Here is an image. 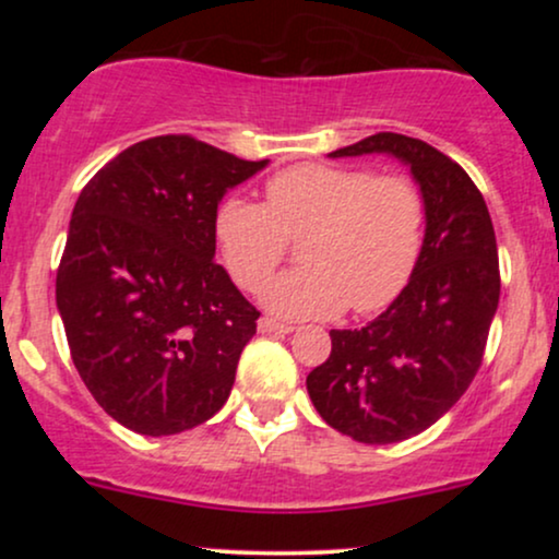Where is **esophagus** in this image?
<instances>
[{"label": "esophagus", "mask_w": 559, "mask_h": 559, "mask_svg": "<svg viewBox=\"0 0 559 559\" xmlns=\"http://www.w3.org/2000/svg\"><path fill=\"white\" fill-rule=\"evenodd\" d=\"M258 329H260V333H281V336H286V333L294 331L292 325L278 323V320H273V318H260Z\"/></svg>", "instance_id": "34e87169"}]
</instances>
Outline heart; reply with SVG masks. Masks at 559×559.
<instances>
[{
	"label": "heart",
	"instance_id": "b5f03b06",
	"mask_svg": "<svg viewBox=\"0 0 559 559\" xmlns=\"http://www.w3.org/2000/svg\"><path fill=\"white\" fill-rule=\"evenodd\" d=\"M426 234V199L404 176L368 168L297 165L265 186V204L223 199L215 241L230 278L258 288L301 239V267L262 286L260 299L281 318H333L349 305L376 312L400 297L418 265Z\"/></svg>",
	"mask_w": 559,
	"mask_h": 559
}]
</instances>
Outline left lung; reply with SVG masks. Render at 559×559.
<instances>
[{
	"instance_id": "left-lung-1",
	"label": "left lung",
	"mask_w": 559,
	"mask_h": 559,
	"mask_svg": "<svg viewBox=\"0 0 559 559\" xmlns=\"http://www.w3.org/2000/svg\"><path fill=\"white\" fill-rule=\"evenodd\" d=\"M386 155L426 199L418 265L362 329L331 331V357L307 376L320 418L362 444H394L431 428L476 378L499 305L497 239L471 176L439 150L376 133L329 157Z\"/></svg>"
}]
</instances>
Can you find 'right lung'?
<instances>
[{"label":"right lung","mask_w":559,"mask_h":559,"mask_svg":"<svg viewBox=\"0 0 559 559\" xmlns=\"http://www.w3.org/2000/svg\"><path fill=\"white\" fill-rule=\"evenodd\" d=\"M191 136L128 146L83 186L57 271L75 370L110 418L144 436L210 420L260 312L215 260V213L267 168Z\"/></svg>","instance_id":"right-lung-1"}]
</instances>
